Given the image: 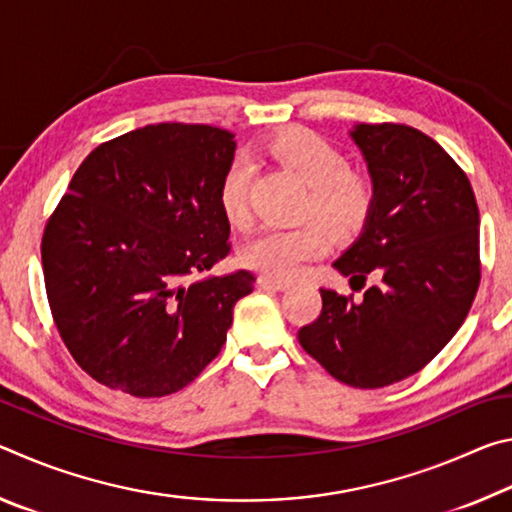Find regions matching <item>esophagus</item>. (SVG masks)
I'll return each mask as SVG.
<instances>
[{"mask_svg":"<svg viewBox=\"0 0 512 512\" xmlns=\"http://www.w3.org/2000/svg\"><path fill=\"white\" fill-rule=\"evenodd\" d=\"M259 287H268V289H287L289 280H282V277H273V275H259Z\"/></svg>","mask_w":512,"mask_h":512,"instance_id":"esophagus-1","label":"esophagus"}]
</instances>
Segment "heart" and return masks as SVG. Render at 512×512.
<instances>
[{"mask_svg":"<svg viewBox=\"0 0 512 512\" xmlns=\"http://www.w3.org/2000/svg\"><path fill=\"white\" fill-rule=\"evenodd\" d=\"M266 153L309 187L302 219L316 216L318 221L259 232L241 250V259L266 275L293 277L325 253L329 232L348 239L363 230L375 205V187L368 176L350 169L339 146L309 128H287L273 135L266 142ZM250 180L253 171L248 164L235 162L219 185L225 219L239 228L250 221Z\"/></svg>","mask_w":512,"mask_h":512,"instance_id":"heart-1","label":"heart"}]
</instances>
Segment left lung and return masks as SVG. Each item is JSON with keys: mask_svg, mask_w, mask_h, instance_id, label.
Masks as SVG:
<instances>
[{"mask_svg": "<svg viewBox=\"0 0 512 512\" xmlns=\"http://www.w3.org/2000/svg\"><path fill=\"white\" fill-rule=\"evenodd\" d=\"M375 205L336 259L359 298L320 289L323 309L298 341L334 379L384 388L415 375L452 341L481 282L479 207L467 173L429 135L359 124Z\"/></svg>", "mask_w": 512, "mask_h": 512, "instance_id": "1", "label": "left lung"}]
</instances>
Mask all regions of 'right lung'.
Masks as SVG:
<instances>
[{"mask_svg":"<svg viewBox=\"0 0 512 512\" xmlns=\"http://www.w3.org/2000/svg\"><path fill=\"white\" fill-rule=\"evenodd\" d=\"M235 135L164 121L99 144L42 232V273L60 339L99 384L164 397L221 352L255 275L198 273L230 253L219 205Z\"/></svg>","mask_w":512,"mask_h":512,"instance_id":"right-lung-1","label":"right lung"}]
</instances>
